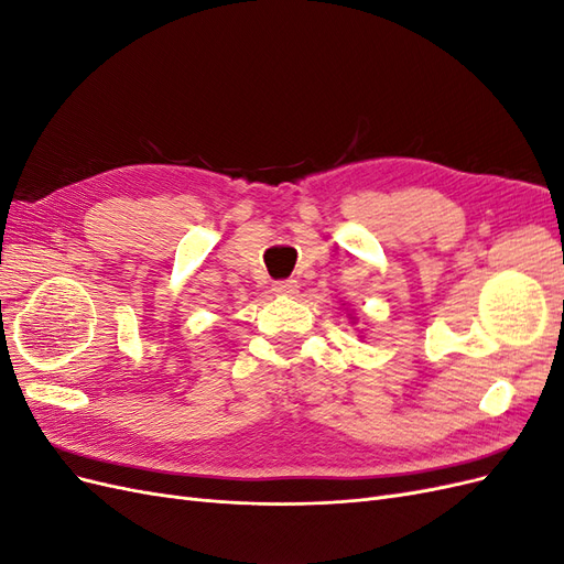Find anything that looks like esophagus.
I'll return each instance as SVG.
<instances>
[{
	"mask_svg": "<svg viewBox=\"0 0 564 564\" xmlns=\"http://www.w3.org/2000/svg\"><path fill=\"white\" fill-rule=\"evenodd\" d=\"M272 292H278L280 296H294L299 292V280H280L272 284Z\"/></svg>",
	"mask_w": 564,
	"mask_h": 564,
	"instance_id": "1",
	"label": "esophagus"
}]
</instances>
